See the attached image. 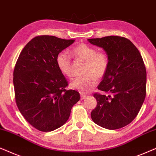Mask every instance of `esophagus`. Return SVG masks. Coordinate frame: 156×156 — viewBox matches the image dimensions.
<instances>
[{"instance_id":"esophagus-1","label":"esophagus","mask_w":156,"mask_h":156,"mask_svg":"<svg viewBox=\"0 0 156 156\" xmlns=\"http://www.w3.org/2000/svg\"><path fill=\"white\" fill-rule=\"evenodd\" d=\"M86 95L83 94V93H80V99L84 100L85 98H86Z\"/></svg>"}]
</instances>
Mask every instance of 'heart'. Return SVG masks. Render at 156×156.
I'll list each match as a JSON object with an SVG mask.
<instances>
[{"label": "heart", "instance_id": "1", "mask_svg": "<svg viewBox=\"0 0 156 156\" xmlns=\"http://www.w3.org/2000/svg\"><path fill=\"white\" fill-rule=\"evenodd\" d=\"M70 53L75 59L84 61L83 76L71 82L70 87L80 93H88L96 86L98 78H101L106 73L109 66V59L103 52H96L94 48L80 43L70 50ZM55 63L60 72L68 78L73 76L70 58L65 52L57 55Z\"/></svg>", "mask_w": 156, "mask_h": 156}]
</instances>
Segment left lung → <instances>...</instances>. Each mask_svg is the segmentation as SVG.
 Wrapping results in <instances>:
<instances>
[{"instance_id": "left-lung-1", "label": "left lung", "mask_w": 156, "mask_h": 156, "mask_svg": "<svg viewBox=\"0 0 156 156\" xmlns=\"http://www.w3.org/2000/svg\"><path fill=\"white\" fill-rule=\"evenodd\" d=\"M88 41L102 48L108 57V68L98 88L111 95H93L97 105L91 112V118L106 129L123 128L136 117L146 98V70L142 56L133 43L123 37Z\"/></svg>"}]
</instances>
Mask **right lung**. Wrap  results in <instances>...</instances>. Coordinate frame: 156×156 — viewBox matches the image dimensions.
I'll return each mask as SVG.
<instances>
[{
  "label": "right lung",
  "instance_id": "add662e5",
  "mask_svg": "<svg viewBox=\"0 0 156 156\" xmlns=\"http://www.w3.org/2000/svg\"><path fill=\"white\" fill-rule=\"evenodd\" d=\"M75 40L52 36L33 38L22 50L13 71L16 104L27 121L40 131L49 132L65 124L79 93L66 90L68 81L55 58Z\"/></svg>",
  "mask_w": 156,
  "mask_h": 156
}]
</instances>
